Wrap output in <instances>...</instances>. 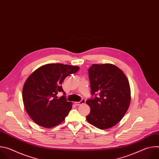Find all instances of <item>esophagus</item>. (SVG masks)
<instances>
[{"mask_svg": "<svg viewBox=\"0 0 159 159\" xmlns=\"http://www.w3.org/2000/svg\"><path fill=\"white\" fill-rule=\"evenodd\" d=\"M85 99H82L80 101H79V102H75V104L76 105V106H79V105H80V104H85Z\"/></svg>", "mask_w": 159, "mask_h": 159, "instance_id": "esophagus-1", "label": "esophagus"}]
</instances>
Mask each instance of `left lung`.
<instances>
[{
  "instance_id": "8db88e82",
  "label": "left lung",
  "mask_w": 159,
  "mask_h": 159,
  "mask_svg": "<svg viewBox=\"0 0 159 159\" xmlns=\"http://www.w3.org/2000/svg\"><path fill=\"white\" fill-rule=\"evenodd\" d=\"M88 72L91 94L95 96L86 101L90 108L86 119L99 129L111 128L120 121L129 106L128 80L118 67L110 63L93 64Z\"/></svg>"
}]
</instances>
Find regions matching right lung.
I'll list each match as a JSON object with an SVG mask.
<instances>
[{"mask_svg": "<svg viewBox=\"0 0 159 159\" xmlns=\"http://www.w3.org/2000/svg\"><path fill=\"white\" fill-rule=\"evenodd\" d=\"M79 70L76 66L50 63L40 66L28 77L22 89V100L28 114L37 125L49 128L63 121L72 103L66 101L61 84ZM59 92L64 96L58 99Z\"/></svg>", "mask_w": 159, "mask_h": 159, "instance_id": "add662e5", "label": "right lung"}]
</instances>
